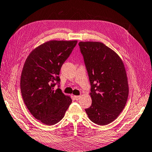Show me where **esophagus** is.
<instances>
[{"mask_svg":"<svg viewBox=\"0 0 152 152\" xmlns=\"http://www.w3.org/2000/svg\"><path fill=\"white\" fill-rule=\"evenodd\" d=\"M80 97H81V96H74V98H75L76 100H78Z\"/></svg>","mask_w":152,"mask_h":152,"instance_id":"1","label":"esophagus"}]
</instances>
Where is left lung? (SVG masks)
Masks as SVG:
<instances>
[{"instance_id":"1","label":"left lung","mask_w":152,"mask_h":152,"mask_svg":"<svg viewBox=\"0 0 152 152\" xmlns=\"http://www.w3.org/2000/svg\"><path fill=\"white\" fill-rule=\"evenodd\" d=\"M91 84V105L85 111L90 119L106 125L121 114L129 96V84L122 59L113 50L96 41H80Z\"/></svg>"}]
</instances>
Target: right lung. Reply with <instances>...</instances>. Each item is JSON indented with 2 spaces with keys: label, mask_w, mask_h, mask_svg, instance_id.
I'll return each instance as SVG.
<instances>
[{
  "label": "right lung",
  "mask_w": 152,
  "mask_h": 152,
  "mask_svg": "<svg viewBox=\"0 0 152 152\" xmlns=\"http://www.w3.org/2000/svg\"><path fill=\"white\" fill-rule=\"evenodd\" d=\"M77 41L52 40L34 49L26 58L20 79L21 93L31 115L46 125H53L64 117L72 103L59 88L62 65Z\"/></svg>",
  "instance_id": "right-lung-1"
}]
</instances>
